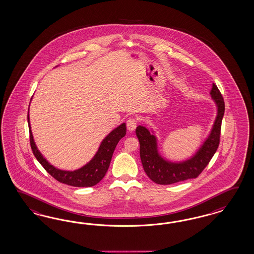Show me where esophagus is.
Returning <instances> with one entry per match:
<instances>
[{
	"mask_svg": "<svg viewBox=\"0 0 254 254\" xmlns=\"http://www.w3.org/2000/svg\"><path fill=\"white\" fill-rule=\"evenodd\" d=\"M137 123H138V121L134 117H130L129 119H127V129L129 131L135 130V128L137 127Z\"/></svg>",
	"mask_w": 254,
	"mask_h": 254,
	"instance_id": "34e87169",
	"label": "esophagus"
}]
</instances>
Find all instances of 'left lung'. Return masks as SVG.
<instances>
[{
  "instance_id": "obj_1",
  "label": "left lung",
  "mask_w": 254,
  "mask_h": 254,
  "mask_svg": "<svg viewBox=\"0 0 254 254\" xmlns=\"http://www.w3.org/2000/svg\"><path fill=\"white\" fill-rule=\"evenodd\" d=\"M210 95L218 106V115L209 137L191 159L183 163L166 161L157 153L155 137L145 127L138 126L136 135L139 141V156L142 167L153 182L158 185H173L179 182L198 177L208 166L219 147L221 128L224 114L223 95L215 84L212 85Z\"/></svg>"
}]
</instances>
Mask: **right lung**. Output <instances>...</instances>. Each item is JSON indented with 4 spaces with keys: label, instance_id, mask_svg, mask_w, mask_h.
<instances>
[{
    "label": "right lung",
    "instance_id": "obj_1",
    "mask_svg": "<svg viewBox=\"0 0 254 254\" xmlns=\"http://www.w3.org/2000/svg\"><path fill=\"white\" fill-rule=\"evenodd\" d=\"M28 123H30L29 112H28ZM29 130H30L31 150L39 163L58 182L62 183L64 185L74 186V187H91L100 183L107 172L110 163L112 160V156L115 152V149L118 141L124 138L127 134L126 124L120 125L103 139L99 148V151L97 152V154L94 156L91 161L86 164L83 168L74 171H65V170L56 169L52 165H50L48 162L46 161V159L43 157V155L39 152L37 147L33 141L30 125H29Z\"/></svg>",
    "mask_w": 254,
    "mask_h": 254
}]
</instances>
